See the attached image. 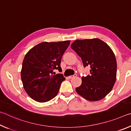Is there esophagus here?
<instances>
[{
  "mask_svg": "<svg viewBox=\"0 0 131 131\" xmlns=\"http://www.w3.org/2000/svg\"><path fill=\"white\" fill-rule=\"evenodd\" d=\"M76 76H77V74H74V75H72V76H69V77H68V78H69V79H71L73 78V77H76Z\"/></svg>",
  "mask_w": 131,
  "mask_h": 131,
  "instance_id": "1",
  "label": "esophagus"
}]
</instances>
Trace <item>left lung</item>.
I'll return each instance as SVG.
<instances>
[{
    "instance_id": "obj_1",
    "label": "left lung",
    "mask_w": 131,
    "mask_h": 131,
    "mask_svg": "<svg viewBox=\"0 0 131 131\" xmlns=\"http://www.w3.org/2000/svg\"><path fill=\"white\" fill-rule=\"evenodd\" d=\"M71 48L81 58L84 67L90 66V75L81 78L82 83L76 88L77 93L90 101L105 97L115 84L117 62L111 48L99 39L77 40Z\"/></svg>"
}]
</instances>
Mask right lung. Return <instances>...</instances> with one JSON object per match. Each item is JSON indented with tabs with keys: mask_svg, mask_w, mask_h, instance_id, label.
<instances>
[{
	"mask_svg": "<svg viewBox=\"0 0 131 131\" xmlns=\"http://www.w3.org/2000/svg\"><path fill=\"white\" fill-rule=\"evenodd\" d=\"M70 40L43 42L25 55L21 72V80L26 92L39 102H46L58 93L62 74H55L54 70L62 72V57L70 44Z\"/></svg>",
	"mask_w": 131,
	"mask_h": 131,
	"instance_id": "add662e5",
	"label": "right lung"
}]
</instances>
